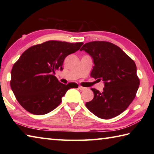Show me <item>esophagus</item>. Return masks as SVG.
<instances>
[{
    "mask_svg": "<svg viewBox=\"0 0 154 154\" xmlns=\"http://www.w3.org/2000/svg\"><path fill=\"white\" fill-rule=\"evenodd\" d=\"M79 89L80 90H85V89H86V88H84V87H82V86H79Z\"/></svg>",
    "mask_w": 154,
    "mask_h": 154,
    "instance_id": "34e87169",
    "label": "esophagus"
}]
</instances>
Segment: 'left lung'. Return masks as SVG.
<instances>
[{"mask_svg": "<svg viewBox=\"0 0 154 154\" xmlns=\"http://www.w3.org/2000/svg\"><path fill=\"white\" fill-rule=\"evenodd\" d=\"M80 50L86 51L94 60L90 76L105 83L102 92L91 88L94 96L85 106L100 118L119 116L128 107L139 89L135 62L118 46L106 41L87 43Z\"/></svg>", "mask_w": 154, "mask_h": 154, "instance_id": "left-lung-1", "label": "left lung"}]
</instances>
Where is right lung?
Instances as JSON below:
<instances>
[{
  "label": "right lung",
  "instance_id": "right-lung-1",
  "mask_svg": "<svg viewBox=\"0 0 154 154\" xmlns=\"http://www.w3.org/2000/svg\"><path fill=\"white\" fill-rule=\"evenodd\" d=\"M82 42L48 41L33 45L23 53L13 66L11 90L18 103L27 111L45 115L56 109L75 83L63 84L54 74L62 69L65 58L79 50Z\"/></svg>",
  "mask_w": 154,
  "mask_h": 154
}]
</instances>
